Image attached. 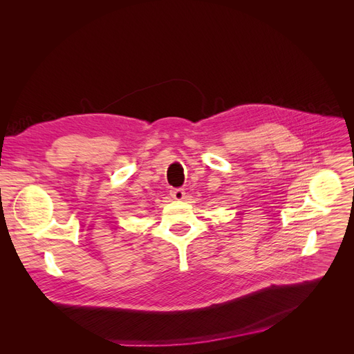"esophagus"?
<instances>
[{
    "label": "esophagus",
    "mask_w": 354,
    "mask_h": 354,
    "mask_svg": "<svg viewBox=\"0 0 354 354\" xmlns=\"http://www.w3.org/2000/svg\"><path fill=\"white\" fill-rule=\"evenodd\" d=\"M169 195L173 196L174 199H177V201H181L185 198V190L183 189H180V187H177V189H171L169 190Z\"/></svg>",
    "instance_id": "1"
}]
</instances>
